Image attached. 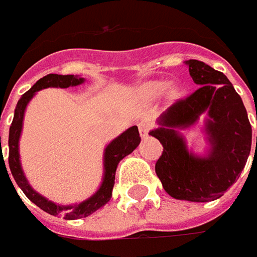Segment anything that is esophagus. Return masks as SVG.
I'll use <instances>...</instances> for the list:
<instances>
[{"label": "esophagus", "instance_id": "34e87169", "mask_svg": "<svg viewBox=\"0 0 257 257\" xmlns=\"http://www.w3.org/2000/svg\"><path fill=\"white\" fill-rule=\"evenodd\" d=\"M139 128H140V136L143 139H146L149 136V132H150V124L147 123V121H142V123L139 124Z\"/></svg>", "mask_w": 257, "mask_h": 257}]
</instances>
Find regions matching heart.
Instances as JSON below:
<instances>
[{"label": "heart", "mask_w": 257, "mask_h": 257, "mask_svg": "<svg viewBox=\"0 0 257 257\" xmlns=\"http://www.w3.org/2000/svg\"><path fill=\"white\" fill-rule=\"evenodd\" d=\"M166 88H167L166 81H150V83H146V84L140 87V94L143 95L144 98L153 100V98H157L159 95H162L166 91ZM172 94L176 95L177 88H173Z\"/></svg>", "instance_id": "heart-1"}]
</instances>
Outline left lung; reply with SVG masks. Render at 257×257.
Instances as JSON below:
<instances>
[{"mask_svg":"<svg viewBox=\"0 0 257 257\" xmlns=\"http://www.w3.org/2000/svg\"><path fill=\"white\" fill-rule=\"evenodd\" d=\"M186 64L193 81L200 87L173 104L160 117L162 127L150 132L163 146L156 174L174 199L212 202L236 183L246 166L252 147V125L240 95L226 75L199 60H189ZM206 109L211 117L206 131L212 153L200 159L187 152L174 128L191 125Z\"/></svg>","mask_w":257,"mask_h":257,"instance_id":"8db88e82","label":"left lung"}]
</instances>
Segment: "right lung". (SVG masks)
<instances>
[{
  "instance_id": "add662e5",
  "label": "right lung",
  "mask_w": 257,
  "mask_h": 257,
  "mask_svg": "<svg viewBox=\"0 0 257 257\" xmlns=\"http://www.w3.org/2000/svg\"><path fill=\"white\" fill-rule=\"evenodd\" d=\"M84 81V78H78L74 75H60V74H48L40 78L27 93L21 95V98L18 100L17 107H15L14 120L10 125V137H8V147H10V153H8V164L11 174L14 177L15 183L18 184V187L24 192V194L37 204L41 210L50 213L53 216L57 214H63V217L67 220H74V219H81L87 217L88 214L97 212L103 207L104 204L110 202L111 199V192H113L114 179H115V169L117 164L120 163V160L124 159L127 154H130L134 149L140 143V133L137 125L130 127L127 132H124L121 136H118L115 140L107 146L105 153H104V180L101 187L97 190V193L91 196L90 199H87L85 202L75 204V206H58L53 202H48L45 197L40 196L38 193L34 192L31 189V186L28 184L25 179L24 173L21 170V164H20V154H18V140H20V134L23 128V118H24V110L27 107L28 101L31 100V97L34 95L35 91L47 88V87H61L67 88L70 85H78ZM0 149H1V137H0ZM4 160V157H1V162ZM5 166V162H4ZM7 172V167H5ZM8 174V172H7ZM10 177V176H8ZM11 180V179H10ZM13 183V182H11ZM14 186V184H13ZM15 189V187H14ZM17 192V190H15Z\"/></svg>"
}]
</instances>
